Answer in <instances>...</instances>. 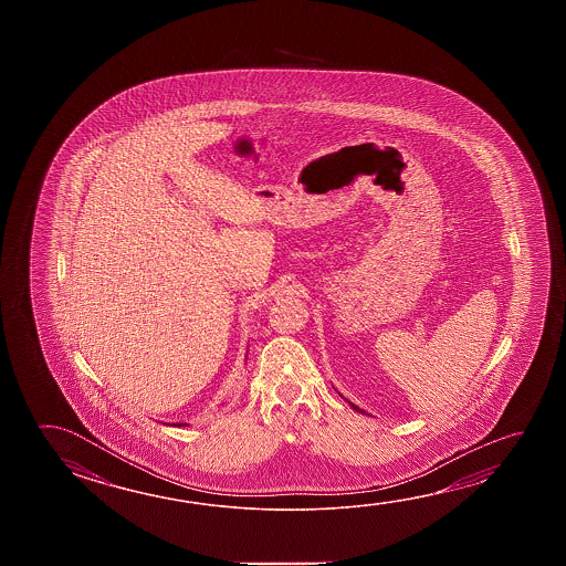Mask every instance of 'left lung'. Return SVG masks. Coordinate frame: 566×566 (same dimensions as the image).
<instances>
[{
    "instance_id": "8db88e82",
    "label": "left lung",
    "mask_w": 566,
    "mask_h": 566,
    "mask_svg": "<svg viewBox=\"0 0 566 566\" xmlns=\"http://www.w3.org/2000/svg\"><path fill=\"white\" fill-rule=\"evenodd\" d=\"M352 407L355 408V410H359V412H363L361 408L355 407V405H352Z\"/></svg>"
}]
</instances>
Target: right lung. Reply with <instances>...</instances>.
Wrapping results in <instances>:
<instances>
[{"label":"right lung","instance_id":"right-lung-1","mask_svg":"<svg viewBox=\"0 0 566 566\" xmlns=\"http://www.w3.org/2000/svg\"><path fill=\"white\" fill-rule=\"evenodd\" d=\"M177 427H184V424H177Z\"/></svg>","mask_w":566,"mask_h":566}]
</instances>
